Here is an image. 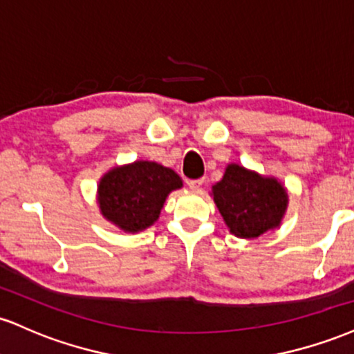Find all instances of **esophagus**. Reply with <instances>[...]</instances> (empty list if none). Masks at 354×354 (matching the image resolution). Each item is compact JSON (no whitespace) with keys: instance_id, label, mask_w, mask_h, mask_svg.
<instances>
[{"instance_id":"34e87169","label":"esophagus","mask_w":354,"mask_h":354,"mask_svg":"<svg viewBox=\"0 0 354 354\" xmlns=\"http://www.w3.org/2000/svg\"><path fill=\"white\" fill-rule=\"evenodd\" d=\"M187 184L192 190H201V187L203 184V178H194V180H187Z\"/></svg>"}]
</instances>
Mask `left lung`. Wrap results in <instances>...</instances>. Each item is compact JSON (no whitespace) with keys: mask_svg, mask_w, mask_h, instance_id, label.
Wrapping results in <instances>:
<instances>
[{"mask_svg":"<svg viewBox=\"0 0 354 354\" xmlns=\"http://www.w3.org/2000/svg\"><path fill=\"white\" fill-rule=\"evenodd\" d=\"M212 195L228 230L240 239H257L281 223L288 194L275 177L228 164Z\"/></svg>","mask_w":354,"mask_h":354,"instance_id":"1","label":"left lung"}]
</instances>
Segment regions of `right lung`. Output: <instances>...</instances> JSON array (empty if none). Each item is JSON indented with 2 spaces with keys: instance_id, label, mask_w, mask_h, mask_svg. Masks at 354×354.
<instances>
[{
  "instance_id": "right-lung-1",
  "label": "right lung",
  "mask_w": 354,
  "mask_h": 354,
  "mask_svg": "<svg viewBox=\"0 0 354 354\" xmlns=\"http://www.w3.org/2000/svg\"><path fill=\"white\" fill-rule=\"evenodd\" d=\"M182 187L172 169L157 162L136 160L111 169L97 185L102 217L129 234L149 228L159 218L165 198Z\"/></svg>"
}]
</instances>
